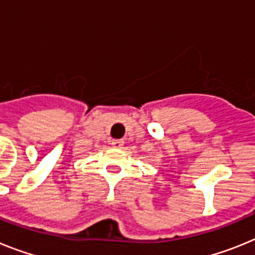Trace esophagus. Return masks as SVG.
Masks as SVG:
<instances>
[{"mask_svg": "<svg viewBox=\"0 0 255 255\" xmlns=\"http://www.w3.org/2000/svg\"><path fill=\"white\" fill-rule=\"evenodd\" d=\"M111 144H112V147L117 148V149H119V148H123L124 141H123V140H119V139H114Z\"/></svg>", "mask_w": 255, "mask_h": 255, "instance_id": "obj_1", "label": "esophagus"}]
</instances>
